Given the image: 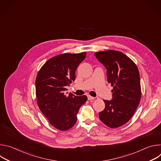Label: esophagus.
<instances>
[{"mask_svg": "<svg viewBox=\"0 0 161 161\" xmlns=\"http://www.w3.org/2000/svg\"><path fill=\"white\" fill-rule=\"evenodd\" d=\"M87 97H88V99L89 101L94 100V99H95V97H92V96H88Z\"/></svg>", "mask_w": 161, "mask_h": 161, "instance_id": "34e87169", "label": "esophagus"}]
</instances>
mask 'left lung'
Here are the masks:
<instances>
[{
	"label": "left lung",
	"instance_id": "obj_1",
	"mask_svg": "<svg viewBox=\"0 0 161 161\" xmlns=\"http://www.w3.org/2000/svg\"><path fill=\"white\" fill-rule=\"evenodd\" d=\"M94 55L106 67L108 82L113 87V99L104 100L105 108L99 117L108 127L117 128L129 122L140 104L142 90L138 69L129 57L119 51L109 50Z\"/></svg>",
	"mask_w": 161,
	"mask_h": 161
}]
</instances>
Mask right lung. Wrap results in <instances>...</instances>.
<instances>
[{"label": "right lung", "mask_w": 161, "mask_h": 161, "mask_svg": "<svg viewBox=\"0 0 161 161\" xmlns=\"http://www.w3.org/2000/svg\"><path fill=\"white\" fill-rule=\"evenodd\" d=\"M86 55V52L57 55L46 62L37 75V105L50 123L60 130L75 125L80 107L87 101L86 96L65 94L66 86L75 80L76 69Z\"/></svg>", "instance_id": "add662e5"}]
</instances>
